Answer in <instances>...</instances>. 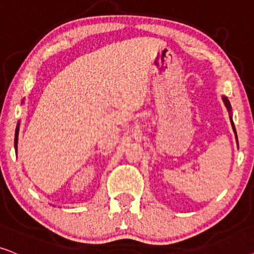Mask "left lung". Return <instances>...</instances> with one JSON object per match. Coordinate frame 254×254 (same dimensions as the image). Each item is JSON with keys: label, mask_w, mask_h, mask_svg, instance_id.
<instances>
[{"label": "left lung", "mask_w": 254, "mask_h": 254, "mask_svg": "<svg viewBox=\"0 0 254 254\" xmlns=\"http://www.w3.org/2000/svg\"><path fill=\"white\" fill-rule=\"evenodd\" d=\"M223 102H224V104H225V107L228 108V110H229V113L231 114V106H230V102H229V100L226 99L225 96H223ZM230 120H231V125H232V129H233V131H235V133H236V129H235V124H233V122H232V117L230 118ZM236 139H237V133H236ZM237 143H238V140H237Z\"/></svg>", "instance_id": "8db88e82"}]
</instances>
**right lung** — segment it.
<instances>
[{
    "label": "right lung",
    "instance_id": "obj_1",
    "mask_svg": "<svg viewBox=\"0 0 254 254\" xmlns=\"http://www.w3.org/2000/svg\"><path fill=\"white\" fill-rule=\"evenodd\" d=\"M18 130H19V123L17 124L16 132H15V150H16V152H17V143H18Z\"/></svg>",
    "mask_w": 254,
    "mask_h": 254
}]
</instances>
